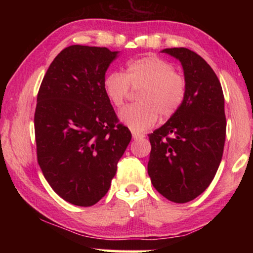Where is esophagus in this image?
<instances>
[{
  "instance_id": "esophagus-1",
  "label": "esophagus",
  "mask_w": 253,
  "mask_h": 253,
  "mask_svg": "<svg viewBox=\"0 0 253 253\" xmlns=\"http://www.w3.org/2000/svg\"><path fill=\"white\" fill-rule=\"evenodd\" d=\"M144 137H145L144 133L137 132V131H132V138H133V139H139V138H144Z\"/></svg>"
}]
</instances>
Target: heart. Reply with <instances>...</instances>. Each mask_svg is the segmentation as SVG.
<instances>
[{
    "label": "heart",
    "mask_w": 253,
    "mask_h": 253,
    "mask_svg": "<svg viewBox=\"0 0 253 253\" xmlns=\"http://www.w3.org/2000/svg\"><path fill=\"white\" fill-rule=\"evenodd\" d=\"M102 85L106 96L115 107L123 106L129 98L131 87L139 88L138 100L140 102L120 112V120L137 132L154 126L159 115L165 120L174 116L188 92L184 76L175 71L170 62L154 54L129 61L124 74L107 72Z\"/></svg>",
    "instance_id": "b5f03b06"
}]
</instances>
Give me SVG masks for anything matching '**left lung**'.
<instances>
[{"label": "left lung", "instance_id": "left-lung-1", "mask_svg": "<svg viewBox=\"0 0 253 253\" xmlns=\"http://www.w3.org/2000/svg\"><path fill=\"white\" fill-rule=\"evenodd\" d=\"M179 60L188 83L184 102L164 126L148 134L147 171L152 184L170 202L184 204L209 188L223 154L224 98L219 78L188 48H166Z\"/></svg>", "mask_w": 253, "mask_h": 253}]
</instances>
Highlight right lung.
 Listing matches in <instances>:
<instances>
[{
  "instance_id": "right-lung-1",
  "label": "right lung",
  "mask_w": 253,
  "mask_h": 253,
  "mask_svg": "<svg viewBox=\"0 0 253 253\" xmlns=\"http://www.w3.org/2000/svg\"><path fill=\"white\" fill-rule=\"evenodd\" d=\"M117 54L106 47L64 48L38 92V164L51 189L77 206L94 205L108 192L131 140L102 85Z\"/></svg>"
}]
</instances>
